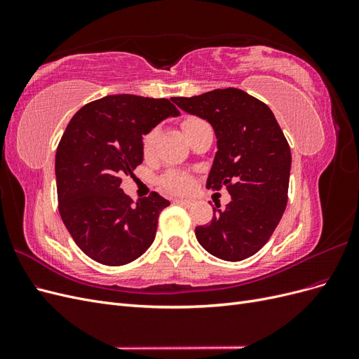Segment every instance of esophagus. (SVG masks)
Masks as SVG:
<instances>
[{"label":"esophagus","mask_w":359,"mask_h":359,"mask_svg":"<svg viewBox=\"0 0 359 359\" xmlns=\"http://www.w3.org/2000/svg\"><path fill=\"white\" fill-rule=\"evenodd\" d=\"M175 202L184 205V206H186V208H189V206H191L194 203L191 199H184V198H178V199H175Z\"/></svg>","instance_id":"esophagus-1"}]
</instances>
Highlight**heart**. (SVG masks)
Wrapping results in <instances>:
<instances>
[{
	"label": "heart",
	"mask_w": 359,
	"mask_h": 359,
	"mask_svg": "<svg viewBox=\"0 0 359 359\" xmlns=\"http://www.w3.org/2000/svg\"><path fill=\"white\" fill-rule=\"evenodd\" d=\"M202 123H205V121H202V119L198 118V116H187L181 123V127L187 135L191 128H194ZM156 140H157V128H151L148 133L144 135V137H142V153H144L145 157H149L151 154H153L154 147H156ZM161 186L169 191H173V193H187L193 186V180L186 172L170 170V172L166 173L165 177L161 178Z\"/></svg>",
	"instance_id": "obj_1"
}]
</instances>
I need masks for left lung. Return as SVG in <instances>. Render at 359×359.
<instances>
[{
  "mask_svg": "<svg viewBox=\"0 0 359 359\" xmlns=\"http://www.w3.org/2000/svg\"><path fill=\"white\" fill-rule=\"evenodd\" d=\"M170 100L212 126L217 153L206 187H226L232 198L223 210L215 203L211 223L196 227L199 244L229 262L253 256L268 243L287 203L292 157L274 114L238 88Z\"/></svg>",
  "mask_w": 359,
  "mask_h": 359,
  "instance_id": "obj_1",
  "label": "left lung"
}]
</instances>
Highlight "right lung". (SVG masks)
I'll use <instances>...</instances> for the list:
<instances>
[{"instance_id": "1", "label": "right lung", "mask_w": 359, "mask_h": 359, "mask_svg": "<svg viewBox=\"0 0 359 359\" xmlns=\"http://www.w3.org/2000/svg\"><path fill=\"white\" fill-rule=\"evenodd\" d=\"M178 115L168 99L116 94L70 119L55 156L58 210L73 241L95 262L121 266L153 244L170 202L153 191L135 203L119 184L144 161L142 135Z\"/></svg>"}]
</instances>
